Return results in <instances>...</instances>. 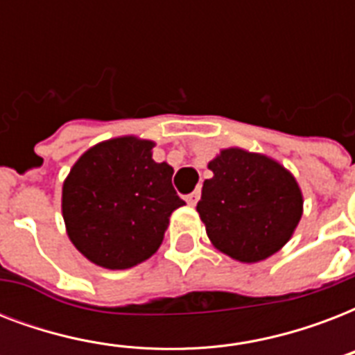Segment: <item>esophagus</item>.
<instances>
[{
	"mask_svg": "<svg viewBox=\"0 0 355 355\" xmlns=\"http://www.w3.org/2000/svg\"><path fill=\"white\" fill-rule=\"evenodd\" d=\"M199 197H200V191L199 189H195L193 193H189L188 197H186V202H188L189 206H195L197 205V200H199Z\"/></svg>",
	"mask_w": 355,
	"mask_h": 355,
	"instance_id": "obj_1",
	"label": "esophagus"
}]
</instances>
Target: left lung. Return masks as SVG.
I'll list each match as a JSON object with an SVG mask.
<instances>
[{"mask_svg":"<svg viewBox=\"0 0 355 355\" xmlns=\"http://www.w3.org/2000/svg\"><path fill=\"white\" fill-rule=\"evenodd\" d=\"M197 211L219 252L258 263L293 237L304 211L302 189L280 162L241 147L221 149L208 162Z\"/></svg>","mask_w":355,"mask_h":355,"instance_id":"8db88e82","label":"left lung"}]
</instances>
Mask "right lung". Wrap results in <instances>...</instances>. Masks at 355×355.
I'll return each instance as SVG.
<instances>
[{
    "instance_id": "right-lung-1",
    "label": "right lung",
    "mask_w": 355,
    "mask_h": 355,
    "mask_svg": "<svg viewBox=\"0 0 355 355\" xmlns=\"http://www.w3.org/2000/svg\"><path fill=\"white\" fill-rule=\"evenodd\" d=\"M155 141L118 136L85 150L62 184L69 241L88 261L121 270L160 248L169 217L184 206L173 167L153 160Z\"/></svg>"
}]
</instances>
